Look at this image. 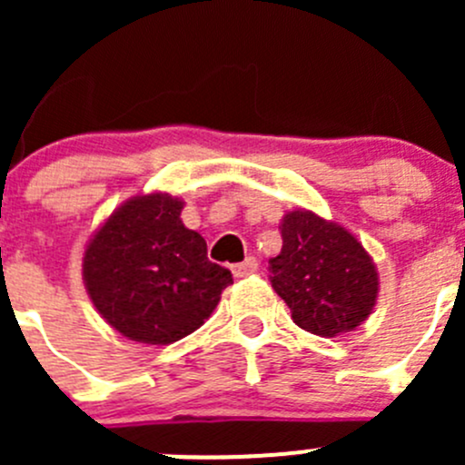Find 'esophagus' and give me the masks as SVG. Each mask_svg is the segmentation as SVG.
<instances>
[{
	"instance_id": "obj_1",
	"label": "esophagus",
	"mask_w": 465,
	"mask_h": 465,
	"mask_svg": "<svg viewBox=\"0 0 465 465\" xmlns=\"http://www.w3.org/2000/svg\"><path fill=\"white\" fill-rule=\"evenodd\" d=\"M256 270H259V261H256L254 256H250V259H245L242 262H238V265L232 267V272L236 279H245V276L254 274Z\"/></svg>"
}]
</instances>
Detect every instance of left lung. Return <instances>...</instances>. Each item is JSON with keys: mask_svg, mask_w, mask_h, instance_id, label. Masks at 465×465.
I'll return each mask as SVG.
<instances>
[{"mask_svg": "<svg viewBox=\"0 0 465 465\" xmlns=\"http://www.w3.org/2000/svg\"><path fill=\"white\" fill-rule=\"evenodd\" d=\"M281 254L270 261L272 288L299 328L320 337L355 331L376 306L380 276L346 227L308 209L281 220Z\"/></svg>", "mask_w": 465, "mask_h": 465, "instance_id": "obj_1", "label": "left lung"}]
</instances>
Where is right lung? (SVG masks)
I'll return each mask as SVG.
<instances>
[{
    "label": "right lung",
    "mask_w": 465,
    "mask_h": 465,
    "mask_svg": "<svg viewBox=\"0 0 465 465\" xmlns=\"http://www.w3.org/2000/svg\"><path fill=\"white\" fill-rule=\"evenodd\" d=\"M168 193L133 195L94 232L83 281L98 315L142 344L166 346L209 320L232 272L206 259V242L182 223Z\"/></svg>",
    "instance_id": "1"
}]
</instances>
